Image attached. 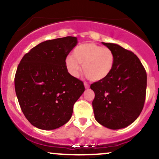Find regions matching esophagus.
<instances>
[{"mask_svg": "<svg viewBox=\"0 0 159 159\" xmlns=\"http://www.w3.org/2000/svg\"><path fill=\"white\" fill-rule=\"evenodd\" d=\"M84 87L86 89H89L90 88V84H87V83H84Z\"/></svg>", "mask_w": 159, "mask_h": 159, "instance_id": "obj_1", "label": "esophagus"}]
</instances>
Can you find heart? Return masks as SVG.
<instances>
[{"label":"heart","instance_id":"obj_1","mask_svg":"<svg viewBox=\"0 0 159 159\" xmlns=\"http://www.w3.org/2000/svg\"><path fill=\"white\" fill-rule=\"evenodd\" d=\"M65 64L72 77L79 75L81 64L87 78L92 81H100L105 79L112 72L114 55L108 48H102L93 43H86L74 49L73 57H67Z\"/></svg>","mask_w":159,"mask_h":159}]
</instances>
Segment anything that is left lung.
<instances>
[{
	"label": "left lung",
	"mask_w": 159,
	"mask_h": 159,
	"mask_svg": "<svg viewBox=\"0 0 159 159\" xmlns=\"http://www.w3.org/2000/svg\"><path fill=\"white\" fill-rule=\"evenodd\" d=\"M102 44L114 53V65L105 79L90 85L95 93L92 102L95 119L108 129H123L132 124L143 110L147 72L132 52L114 43Z\"/></svg>",
	"instance_id": "1"
}]
</instances>
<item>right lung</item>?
I'll list each match as a JSON object with an SVG mask.
<instances>
[{
  "mask_svg": "<svg viewBox=\"0 0 159 159\" xmlns=\"http://www.w3.org/2000/svg\"><path fill=\"white\" fill-rule=\"evenodd\" d=\"M76 44L74 36L43 42L25 54L18 66L16 96L25 117L38 129L52 130L66 123L85 90L83 81L72 77L65 64Z\"/></svg>",
  "mask_w": 159,
  "mask_h": 159,
  "instance_id": "add662e5",
  "label": "right lung"
}]
</instances>
